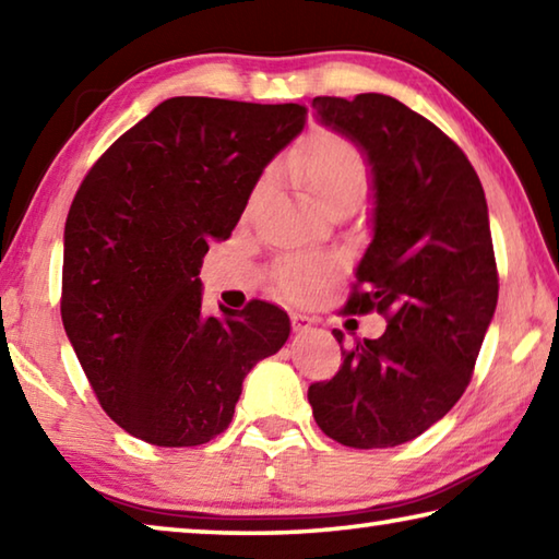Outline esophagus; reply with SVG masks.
<instances>
[{"mask_svg":"<svg viewBox=\"0 0 559 559\" xmlns=\"http://www.w3.org/2000/svg\"><path fill=\"white\" fill-rule=\"evenodd\" d=\"M290 323H293V330H296V333H308V330L313 328L316 320H313V318H308V316L293 313V316H290Z\"/></svg>","mask_w":559,"mask_h":559,"instance_id":"1","label":"esophagus"}]
</instances>
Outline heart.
Segmentation results:
<instances>
[{
  "mask_svg": "<svg viewBox=\"0 0 559 559\" xmlns=\"http://www.w3.org/2000/svg\"><path fill=\"white\" fill-rule=\"evenodd\" d=\"M286 169L310 202L323 210L340 197H355L367 179V157L362 147L335 130H313L293 147ZM269 185L263 177L251 194L259 200ZM345 269L335 251H293L273 266V288L293 302L318 298Z\"/></svg>",
  "mask_w": 559,
  "mask_h": 559,
  "instance_id": "1",
  "label": "heart"
}]
</instances>
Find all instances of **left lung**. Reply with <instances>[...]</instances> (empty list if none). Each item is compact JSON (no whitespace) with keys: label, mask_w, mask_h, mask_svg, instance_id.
Segmentation results:
<instances>
[{"label":"left lung","mask_w":559,"mask_h":559,"mask_svg":"<svg viewBox=\"0 0 559 559\" xmlns=\"http://www.w3.org/2000/svg\"><path fill=\"white\" fill-rule=\"evenodd\" d=\"M374 173V239L345 310L386 330L355 340L325 382L308 386L318 427L349 449L400 447L437 424L473 377L498 302L486 194L463 150L382 93L313 98ZM343 343V333H333Z\"/></svg>","instance_id":"obj_1"}]
</instances>
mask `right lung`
Wrapping results in <instances>:
<instances>
[{"mask_svg":"<svg viewBox=\"0 0 559 559\" xmlns=\"http://www.w3.org/2000/svg\"><path fill=\"white\" fill-rule=\"evenodd\" d=\"M306 106L169 98L103 153L63 231L61 320L98 402L153 447H200L231 424L243 377L288 340L286 310L204 313L200 269Z\"/></svg>","mask_w":559,"mask_h":559,"instance_id":"right-lung-1","label":"right lung"}]
</instances>
